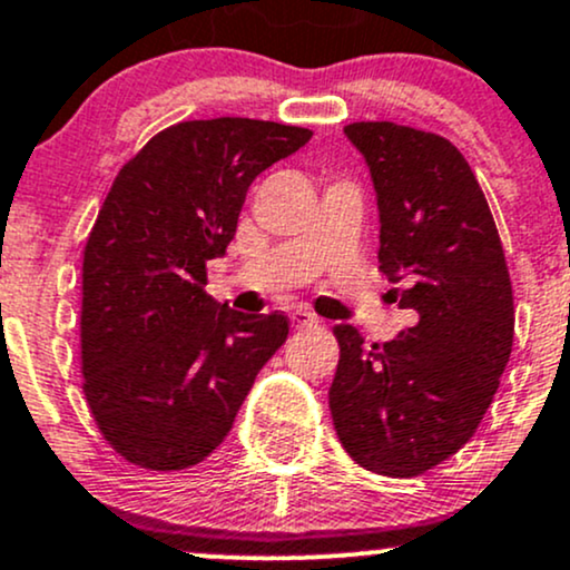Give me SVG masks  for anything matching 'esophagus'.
Here are the masks:
<instances>
[{
    "label": "esophagus",
    "mask_w": 570,
    "mask_h": 570,
    "mask_svg": "<svg viewBox=\"0 0 570 570\" xmlns=\"http://www.w3.org/2000/svg\"><path fill=\"white\" fill-rule=\"evenodd\" d=\"M317 323H320V320H317V317H314V314H312V312L296 309V312H293V314H291V325H293V327H296V331H304V327H314V325H317Z\"/></svg>",
    "instance_id": "1"
}]
</instances>
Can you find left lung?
Listing matches in <instances>:
<instances>
[{"instance_id":"1","label":"left lung","mask_w":570,"mask_h":570,"mask_svg":"<svg viewBox=\"0 0 570 570\" xmlns=\"http://www.w3.org/2000/svg\"><path fill=\"white\" fill-rule=\"evenodd\" d=\"M379 199V269L419 314L386 344L336 325L331 416L367 472L416 478L466 445L512 354L514 304L497 220L451 140L394 122H352Z\"/></svg>"}]
</instances>
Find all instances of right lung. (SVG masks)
Returning <instances> with one entry per match:
<instances>
[{
    "instance_id": "right-lung-1",
    "label": "right lung",
    "mask_w": 570,
    "mask_h": 570,
    "mask_svg": "<svg viewBox=\"0 0 570 570\" xmlns=\"http://www.w3.org/2000/svg\"><path fill=\"white\" fill-rule=\"evenodd\" d=\"M309 138L264 119H191L114 178L85 243L79 341L87 405L130 464L176 472L210 456L285 344V314L207 296V261L234 239L258 173Z\"/></svg>"
}]
</instances>
